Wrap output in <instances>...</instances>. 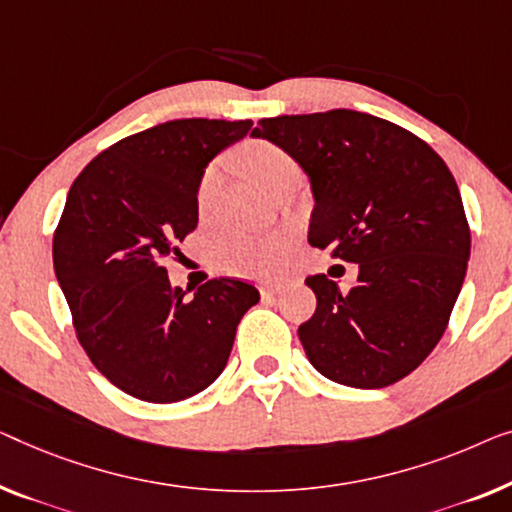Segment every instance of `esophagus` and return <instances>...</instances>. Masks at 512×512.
I'll use <instances>...</instances> for the list:
<instances>
[{
  "instance_id": "esophagus-1",
  "label": "esophagus",
  "mask_w": 512,
  "mask_h": 512,
  "mask_svg": "<svg viewBox=\"0 0 512 512\" xmlns=\"http://www.w3.org/2000/svg\"><path fill=\"white\" fill-rule=\"evenodd\" d=\"M281 291H284V286H281V284H263L261 286L263 298H270V295H279Z\"/></svg>"
}]
</instances>
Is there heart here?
<instances>
[{
	"instance_id": "obj_1",
	"label": "heart",
	"mask_w": 512,
	"mask_h": 512,
	"mask_svg": "<svg viewBox=\"0 0 512 512\" xmlns=\"http://www.w3.org/2000/svg\"><path fill=\"white\" fill-rule=\"evenodd\" d=\"M240 161L244 170L265 189H270L279 177L298 170L295 161L281 147L268 143V140H254V143L244 145ZM219 180L221 170L217 164L205 170L201 187H198V201H201V205L212 201L214 191L219 189ZM288 247H291L288 235H268V238L231 235V238L217 244L214 258H217L221 268L231 272L249 274V277H270V274L279 272L281 265H284Z\"/></svg>"
}]
</instances>
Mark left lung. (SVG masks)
<instances>
[{"label": "left lung", "mask_w": 512, "mask_h": 512, "mask_svg": "<svg viewBox=\"0 0 512 512\" xmlns=\"http://www.w3.org/2000/svg\"><path fill=\"white\" fill-rule=\"evenodd\" d=\"M251 136L307 173L311 247L360 268L351 291L325 274L307 277L316 311L298 335L309 362L365 390L409 376L446 332L471 254L446 161L411 131L346 108L268 117Z\"/></svg>", "instance_id": "obj_1"}]
</instances>
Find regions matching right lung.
Listing matches in <instances>:
<instances>
[{
    "mask_svg": "<svg viewBox=\"0 0 512 512\" xmlns=\"http://www.w3.org/2000/svg\"><path fill=\"white\" fill-rule=\"evenodd\" d=\"M251 120H173L94 157L71 184L53 238L55 274L78 342L127 395L187 399L224 372L240 318L258 291L210 279L194 298L161 263L198 226V187L210 161Z\"/></svg>",
    "mask_w": 512,
    "mask_h": 512,
    "instance_id": "right-lung-1",
    "label": "right lung"
}]
</instances>
